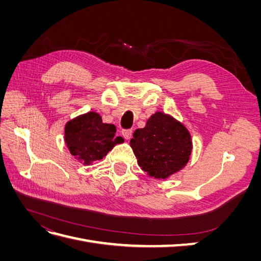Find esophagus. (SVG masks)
Instances as JSON below:
<instances>
[{"label": "esophagus", "instance_id": "esophagus-1", "mask_svg": "<svg viewBox=\"0 0 261 261\" xmlns=\"http://www.w3.org/2000/svg\"><path fill=\"white\" fill-rule=\"evenodd\" d=\"M132 134H133V132H132V129H123L122 130V135H123V137L125 138V139H130V137H132Z\"/></svg>", "mask_w": 261, "mask_h": 261}]
</instances>
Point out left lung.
Here are the masks:
<instances>
[{
  "label": "left lung",
  "instance_id": "obj_1",
  "mask_svg": "<svg viewBox=\"0 0 261 261\" xmlns=\"http://www.w3.org/2000/svg\"><path fill=\"white\" fill-rule=\"evenodd\" d=\"M138 165L154 178H168L183 169L192 153L191 134L172 116L155 112L129 143Z\"/></svg>",
  "mask_w": 261,
  "mask_h": 261
}]
</instances>
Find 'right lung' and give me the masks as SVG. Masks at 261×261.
Instances as JSON below:
<instances>
[{
  "label": "right lung",
  "instance_id": "obj_1",
  "mask_svg": "<svg viewBox=\"0 0 261 261\" xmlns=\"http://www.w3.org/2000/svg\"><path fill=\"white\" fill-rule=\"evenodd\" d=\"M116 127L113 124L102 123L96 112L77 116L65 125V144L69 152L85 165L101 160L122 137H114Z\"/></svg>",
  "mask_w": 261,
  "mask_h": 261
}]
</instances>
